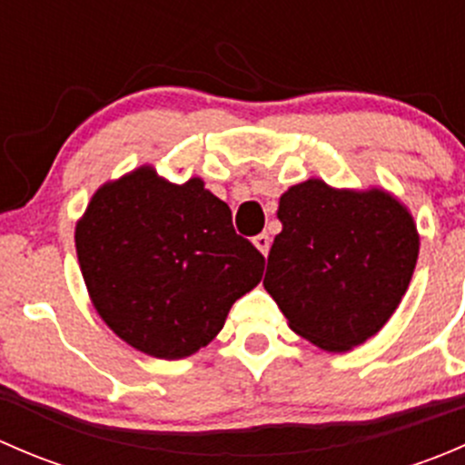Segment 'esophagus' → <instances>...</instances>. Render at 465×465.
<instances>
[{
  "label": "esophagus",
  "mask_w": 465,
  "mask_h": 465,
  "mask_svg": "<svg viewBox=\"0 0 465 465\" xmlns=\"http://www.w3.org/2000/svg\"><path fill=\"white\" fill-rule=\"evenodd\" d=\"M270 245H272V241H270V236H267V233H259V236H254V247L261 252L262 256H267V252H270Z\"/></svg>",
  "instance_id": "esophagus-1"
}]
</instances>
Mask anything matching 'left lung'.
<instances>
[{"instance_id":"left-lung-1","label":"left lung","mask_w":465,"mask_h":465,"mask_svg":"<svg viewBox=\"0 0 465 465\" xmlns=\"http://www.w3.org/2000/svg\"><path fill=\"white\" fill-rule=\"evenodd\" d=\"M276 215L262 285L288 326L328 353L364 344L410 288L420 247L410 209L378 186L311 177L281 195Z\"/></svg>"}]
</instances>
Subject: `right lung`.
Segmentation results:
<instances>
[{
	"instance_id": "add662e5",
	"label": "right lung",
	"mask_w": 465,
	"mask_h": 465,
	"mask_svg": "<svg viewBox=\"0 0 465 465\" xmlns=\"http://www.w3.org/2000/svg\"><path fill=\"white\" fill-rule=\"evenodd\" d=\"M74 238L101 320L159 360L189 358L209 344L265 267L200 177L173 184L148 163L105 182Z\"/></svg>"
}]
</instances>
